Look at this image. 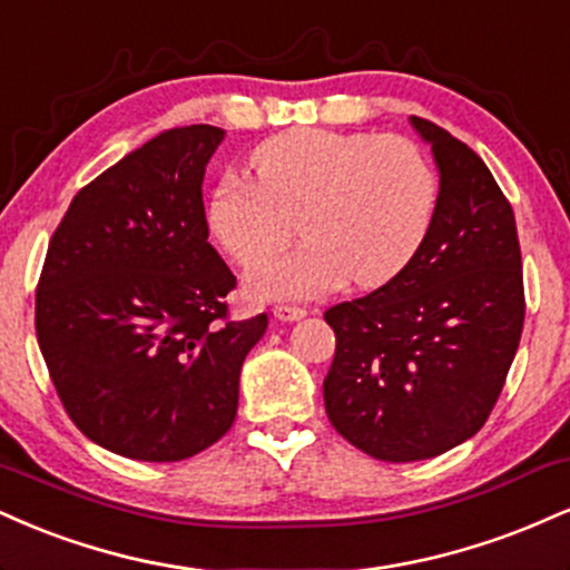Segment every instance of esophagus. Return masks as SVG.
<instances>
[{"label":"esophagus","instance_id":"34e87169","mask_svg":"<svg viewBox=\"0 0 570 570\" xmlns=\"http://www.w3.org/2000/svg\"><path fill=\"white\" fill-rule=\"evenodd\" d=\"M274 317L279 320V323H293V320H301L306 317V309L304 306H287V304H277L274 306Z\"/></svg>","mask_w":570,"mask_h":570}]
</instances>
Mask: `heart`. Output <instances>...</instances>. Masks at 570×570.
Returning a JSON list of instances; mask_svg holds the SVG:
<instances>
[{
	"mask_svg": "<svg viewBox=\"0 0 570 570\" xmlns=\"http://www.w3.org/2000/svg\"><path fill=\"white\" fill-rule=\"evenodd\" d=\"M253 180L226 176L207 226L237 264L278 246L299 218L307 243L247 272L256 298L309 301L354 279L390 283L416 258L438 210V176L416 140L296 127L258 146Z\"/></svg>",
	"mask_w": 570,
	"mask_h": 570,
	"instance_id": "b5f03b06",
	"label": "heart"
}]
</instances>
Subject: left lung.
<instances>
[{"mask_svg":"<svg viewBox=\"0 0 570 570\" xmlns=\"http://www.w3.org/2000/svg\"><path fill=\"white\" fill-rule=\"evenodd\" d=\"M432 144L440 194L430 234L397 277L325 312L336 354L323 381L331 424L379 461L434 459L480 432L504 390L525 320L510 199L445 127Z\"/></svg>","mask_w":570,"mask_h":570,"instance_id":"left-lung-1","label":"left lung"}]
</instances>
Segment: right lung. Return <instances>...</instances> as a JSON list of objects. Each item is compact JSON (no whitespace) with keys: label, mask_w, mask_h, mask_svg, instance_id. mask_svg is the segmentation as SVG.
Masks as SVG:
<instances>
[{"label":"right lung","mask_w":570,"mask_h":570,"mask_svg":"<svg viewBox=\"0 0 570 570\" xmlns=\"http://www.w3.org/2000/svg\"><path fill=\"white\" fill-rule=\"evenodd\" d=\"M224 130H163L82 186L37 283L39 350L85 438L136 461H184L237 416L239 367L266 314L232 320L237 287L207 243L205 165Z\"/></svg>","instance_id":"obj_1"}]
</instances>
